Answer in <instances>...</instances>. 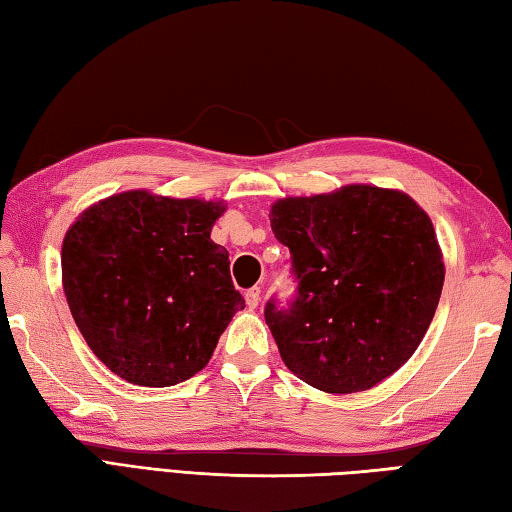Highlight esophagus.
<instances>
[{
  "label": "esophagus",
  "mask_w": 512,
  "mask_h": 512,
  "mask_svg": "<svg viewBox=\"0 0 512 512\" xmlns=\"http://www.w3.org/2000/svg\"><path fill=\"white\" fill-rule=\"evenodd\" d=\"M259 297H262V290H259V288H250V290H246V304H248V308H250V310L259 306Z\"/></svg>",
  "instance_id": "esophagus-1"
}]
</instances>
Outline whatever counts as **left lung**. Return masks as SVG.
I'll return each instance as SVG.
<instances>
[{
    "instance_id": "8db88e82",
    "label": "left lung",
    "mask_w": 512,
    "mask_h": 512,
    "mask_svg": "<svg viewBox=\"0 0 512 512\" xmlns=\"http://www.w3.org/2000/svg\"><path fill=\"white\" fill-rule=\"evenodd\" d=\"M270 228L290 250L297 295L264 317L290 373L326 393H359L402 368L444 286L433 222L406 193L350 184L284 197Z\"/></svg>"
}]
</instances>
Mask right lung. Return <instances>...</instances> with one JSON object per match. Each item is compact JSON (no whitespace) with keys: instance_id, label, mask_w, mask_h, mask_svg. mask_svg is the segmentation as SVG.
<instances>
[{"instance_id":"obj_1","label":"right lung","mask_w":512,"mask_h":512,"mask_svg":"<svg viewBox=\"0 0 512 512\" xmlns=\"http://www.w3.org/2000/svg\"><path fill=\"white\" fill-rule=\"evenodd\" d=\"M224 210L222 202L126 190L86 208L68 228V308L90 350L126 382H186L244 308L228 250L210 239Z\"/></svg>"}]
</instances>
